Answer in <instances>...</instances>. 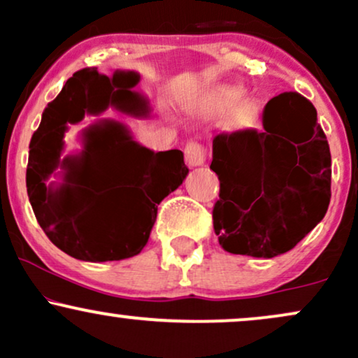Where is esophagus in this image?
Wrapping results in <instances>:
<instances>
[{
    "instance_id": "esophagus-1",
    "label": "esophagus",
    "mask_w": 358,
    "mask_h": 358,
    "mask_svg": "<svg viewBox=\"0 0 358 358\" xmlns=\"http://www.w3.org/2000/svg\"><path fill=\"white\" fill-rule=\"evenodd\" d=\"M185 159H187L188 166H202L207 159V150L200 143L190 141L185 146Z\"/></svg>"
}]
</instances>
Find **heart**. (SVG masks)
I'll return each instance as SVG.
<instances>
[{"label": "heart", "instance_id": "heart-1", "mask_svg": "<svg viewBox=\"0 0 358 358\" xmlns=\"http://www.w3.org/2000/svg\"><path fill=\"white\" fill-rule=\"evenodd\" d=\"M244 90L239 87H222L210 96H207L202 102V109L205 113L212 114V116H224V114L231 113V109H236L231 114V124L234 127H250L256 122L259 116V108L254 101H242Z\"/></svg>", "mask_w": 358, "mask_h": 358}]
</instances>
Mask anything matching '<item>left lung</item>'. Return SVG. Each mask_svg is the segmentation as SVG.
I'll return each instance as SVG.
<instances>
[{
  "label": "left lung",
  "instance_id": "1",
  "mask_svg": "<svg viewBox=\"0 0 358 358\" xmlns=\"http://www.w3.org/2000/svg\"><path fill=\"white\" fill-rule=\"evenodd\" d=\"M262 127L213 138L210 168L220 193L212 217L227 252L269 259L322 222L331 199V155L315 106L298 92L273 97Z\"/></svg>",
  "mask_w": 358,
  "mask_h": 358
}]
</instances>
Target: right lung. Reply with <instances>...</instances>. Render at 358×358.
I'll list each match as a JSON object with an SVG mask.
<instances>
[{
  "mask_svg": "<svg viewBox=\"0 0 358 358\" xmlns=\"http://www.w3.org/2000/svg\"><path fill=\"white\" fill-rule=\"evenodd\" d=\"M139 82L136 72L82 69L65 82L47 106L30 141L27 192L40 227L60 250L89 262L121 261L146 245L158 205L188 175L180 150H148L117 121H99L84 129L80 155L60 158L69 124L109 106L127 110ZM100 158V166L93 165ZM57 167L62 183L46 185Z\"/></svg>",
  "mask_w": 358,
  "mask_h": 358,
  "instance_id": "1",
  "label": "right lung"
}]
</instances>
